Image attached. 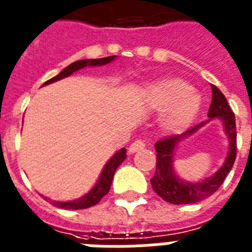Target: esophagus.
Returning <instances> with one entry per match:
<instances>
[{"label": "esophagus", "mask_w": 252, "mask_h": 252, "mask_svg": "<svg viewBox=\"0 0 252 252\" xmlns=\"http://www.w3.org/2000/svg\"><path fill=\"white\" fill-rule=\"evenodd\" d=\"M145 145H147V143H145L143 139H136V140H135L130 147H128V152H130V153H135V152L144 149Z\"/></svg>", "instance_id": "esophagus-1"}]
</instances>
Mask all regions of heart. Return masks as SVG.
<instances>
[{
  "mask_svg": "<svg viewBox=\"0 0 252 252\" xmlns=\"http://www.w3.org/2000/svg\"><path fill=\"white\" fill-rule=\"evenodd\" d=\"M147 99L157 111H166L162 125L170 132L188 127L201 104L190 85L180 78H166L151 85L147 89Z\"/></svg>",
  "mask_w": 252,
  "mask_h": 252,
  "instance_id": "heart-1",
  "label": "heart"
}]
</instances>
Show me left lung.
I'll return each mask as SVG.
<instances>
[{
	"mask_svg": "<svg viewBox=\"0 0 252 252\" xmlns=\"http://www.w3.org/2000/svg\"><path fill=\"white\" fill-rule=\"evenodd\" d=\"M207 116L210 118L219 117L223 120L228 140H229L228 157L224 162L223 167L211 178L205 179L199 183L184 182V180H180L172 170V152L179 141L196 132L201 126H203L205 122L193 126L182 135H174V136L159 139L155 144L156 152H157V165H156L155 176L151 179V184L153 190L167 202L174 203V205H187V203L199 202L207 198L220 188L226 175L233 167L237 156L236 118L224 94L214 85L213 100L210 104Z\"/></svg>",
	"mask_w": 252,
	"mask_h": 252,
	"instance_id": "8db88e82",
	"label": "left lung"
}]
</instances>
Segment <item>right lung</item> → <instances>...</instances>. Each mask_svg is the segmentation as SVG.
Instances as JSON below:
<instances>
[{"label":"right lung","instance_id":"add662e5","mask_svg":"<svg viewBox=\"0 0 252 252\" xmlns=\"http://www.w3.org/2000/svg\"><path fill=\"white\" fill-rule=\"evenodd\" d=\"M114 58H116V55L107 56V58H100V59H85V60L74 62V63H72L70 65L66 66V68H64V69L62 70L58 76L53 77V78H50L49 81H46V82L43 84V86H45V85L53 84V82H55V81L62 80V78H64V77L70 76V74L74 73L76 70L82 69V68H85V66L103 65V64L109 63V62H112ZM125 158H126V149L122 148L121 151H118L117 153H116V155H114L109 161H108V163L105 165V167L103 168V171H101V175L100 178H99V180H97L96 186L94 187L90 192L87 193L86 196H84L80 199H76V201H70V202H58V201H53V205L55 206V207H59V209L82 210L99 203L100 202V199L103 198L108 192H109V188H111L114 172H116L118 166L121 165L122 162L125 161Z\"/></svg>","mask_w":252,"mask_h":252}]
</instances>
